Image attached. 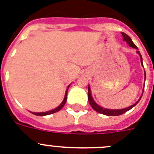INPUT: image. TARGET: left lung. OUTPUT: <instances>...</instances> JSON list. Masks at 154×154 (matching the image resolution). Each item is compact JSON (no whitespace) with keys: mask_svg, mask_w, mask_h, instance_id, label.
Masks as SVG:
<instances>
[{"mask_svg":"<svg viewBox=\"0 0 154 154\" xmlns=\"http://www.w3.org/2000/svg\"><path fill=\"white\" fill-rule=\"evenodd\" d=\"M121 34H122V36H123V37H124V39H123L124 41H126V42L128 43V45L130 47H132L133 48H135L138 50V48H137V46L135 45V44L133 43V41H131V37H129L128 35H127V34L125 33H121ZM137 52L139 54V51H137ZM139 55H140V54H139ZM140 59H141V63H142V65L143 66V58H142L141 55H140ZM145 77H146V73H145ZM143 90H144V89H143ZM88 102L93 109H95L96 112H98V113H102V114H104V115H106V116H119V115H121V114H123V113H126L127 111H128L129 109H131V108H133V107L135 106L137 103H139V100H140L141 98H142V96H143V95H142V96L140 97V99H139V101H137L136 103L134 104V105L128 107V108H125V109H103V108H102L101 106H98L96 103H95V101L93 100L92 97H91V89H90V87H88Z\"/></svg>","mask_w":154,"mask_h":154,"instance_id":"obj_1","label":"left lung"}]
</instances>
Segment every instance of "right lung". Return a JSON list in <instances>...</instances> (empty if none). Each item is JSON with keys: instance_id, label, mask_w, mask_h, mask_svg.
Returning <instances> with one entry per match:
<instances>
[{"instance_id": "right-lung-1", "label": "right lung", "mask_w": 154, "mask_h": 154, "mask_svg": "<svg viewBox=\"0 0 154 154\" xmlns=\"http://www.w3.org/2000/svg\"><path fill=\"white\" fill-rule=\"evenodd\" d=\"M69 86H68V88H67L66 89V95H65V98H64V99H63V103L60 104V106H58L57 108H55V109H52V110H50V111H48V112H43V113H32L33 114H35L37 115V116H45V115H49V114H51V113H56V112H58V111H59L60 109L63 108V106H64V105H65L66 102V99H67V91H68V88H69Z\"/></svg>"}]
</instances>
